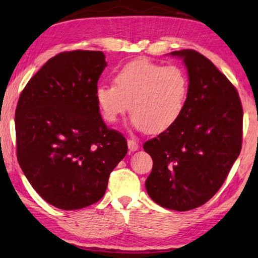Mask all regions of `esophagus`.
Returning <instances> with one entry per match:
<instances>
[{
  "mask_svg": "<svg viewBox=\"0 0 258 258\" xmlns=\"http://www.w3.org/2000/svg\"><path fill=\"white\" fill-rule=\"evenodd\" d=\"M127 147H128V150H130L131 152L137 151V150L139 149V142L134 138L130 139L128 141H127Z\"/></svg>",
  "mask_w": 258,
  "mask_h": 258,
  "instance_id": "esophagus-1",
  "label": "esophagus"
}]
</instances>
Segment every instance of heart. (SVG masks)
Wrapping results in <instances>:
<instances>
[{"label":"heart","mask_w":258,"mask_h":258,"mask_svg":"<svg viewBox=\"0 0 258 258\" xmlns=\"http://www.w3.org/2000/svg\"><path fill=\"white\" fill-rule=\"evenodd\" d=\"M187 92L188 79L184 70L139 58L116 72L114 86H98L95 97L108 123H116L130 107L131 123L135 128L158 134L179 118Z\"/></svg>","instance_id":"heart-1"}]
</instances>
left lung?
Returning a JSON list of instances; mask_svg holds the SVG:
<instances>
[{"instance_id":"left-lung-1","label":"left lung","mask_w":258,"mask_h":258,"mask_svg":"<svg viewBox=\"0 0 258 258\" xmlns=\"http://www.w3.org/2000/svg\"><path fill=\"white\" fill-rule=\"evenodd\" d=\"M169 55L184 62L188 92L176 123L143 145L153 161L145 188L162 208L188 211L217 193L239 156L242 107L236 88L205 56L193 49Z\"/></svg>"}]
</instances>
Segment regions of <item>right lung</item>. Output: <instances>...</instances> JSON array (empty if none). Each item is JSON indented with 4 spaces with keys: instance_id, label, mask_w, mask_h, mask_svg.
Returning a JSON list of instances; mask_svg holds the SVG:
<instances>
[{
    "instance_id": "add662e5",
    "label": "right lung",
    "mask_w": 258,
    "mask_h": 258,
    "mask_svg": "<svg viewBox=\"0 0 258 258\" xmlns=\"http://www.w3.org/2000/svg\"><path fill=\"white\" fill-rule=\"evenodd\" d=\"M106 67L100 50L64 51L43 65L19 98V165L37 193L60 210L98 202L127 153L125 138L107 128L96 101Z\"/></svg>"
}]
</instances>
